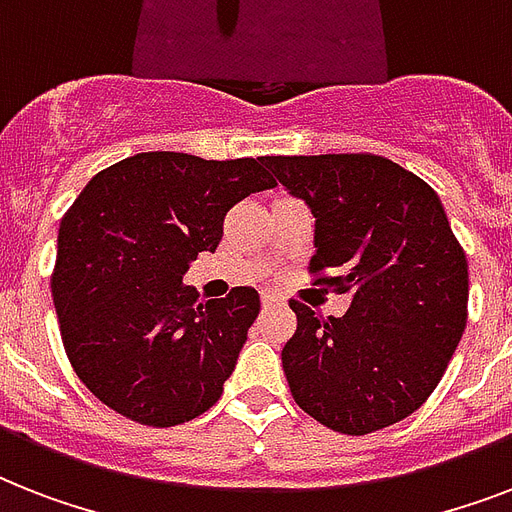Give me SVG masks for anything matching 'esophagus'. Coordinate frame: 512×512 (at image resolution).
<instances>
[{
  "instance_id": "obj_1",
  "label": "esophagus",
  "mask_w": 512,
  "mask_h": 512,
  "mask_svg": "<svg viewBox=\"0 0 512 512\" xmlns=\"http://www.w3.org/2000/svg\"><path fill=\"white\" fill-rule=\"evenodd\" d=\"M287 305V300L281 295H276V292H263V308H284Z\"/></svg>"
}]
</instances>
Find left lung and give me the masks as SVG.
<instances>
[{"instance_id":"left-lung-1","label":"left lung","mask_w":512,"mask_h":512,"mask_svg":"<svg viewBox=\"0 0 512 512\" xmlns=\"http://www.w3.org/2000/svg\"><path fill=\"white\" fill-rule=\"evenodd\" d=\"M316 217L311 271H337L345 316L292 300L297 332L281 364L297 406L366 436L417 412L444 377L468 321V260L425 180L372 154L263 156Z\"/></svg>"}]
</instances>
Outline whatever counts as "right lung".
<instances>
[{"label": "right lung", "instance_id": "add662e5", "mask_svg": "<svg viewBox=\"0 0 512 512\" xmlns=\"http://www.w3.org/2000/svg\"><path fill=\"white\" fill-rule=\"evenodd\" d=\"M273 180L263 159L148 151L98 172L58 231L52 303L68 361L95 398L154 428L217 404L260 295L199 300L183 276L215 252L225 212Z\"/></svg>", "mask_w": 512, "mask_h": 512}]
</instances>
